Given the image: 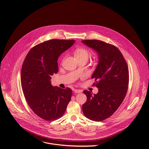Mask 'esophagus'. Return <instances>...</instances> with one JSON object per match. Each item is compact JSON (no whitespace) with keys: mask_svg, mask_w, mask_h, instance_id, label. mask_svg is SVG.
<instances>
[{"mask_svg":"<svg viewBox=\"0 0 149 149\" xmlns=\"http://www.w3.org/2000/svg\"><path fill=\"white\" fill-rule=\"evenodd\" d=\"M74 92L76 93H81L82 92V91L80 90V89H74Z\"/></svg>","mask_w":149,"mask_h":149,"instance_id":"esophagus-1","label":"esophagus"}]
</instances>
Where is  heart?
<instances>
[{"label": "heart", "instance_id": "b5f03b06", "mask_svg": "<svg viewBox=\"0 0 149 149\" xmlns=\"http://www.w3.org/2000/svg\"><path fill=\"white\" fill-rule=\"evenodd\" d=\"M74 56L78 59L86 58L88 60V57L90 56L89 52L84 47H77L74 50Z\"/></svg>", "mask_w": 149, "mask_h": 149}]
</instances>
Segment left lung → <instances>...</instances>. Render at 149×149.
Here are the masks:
<instances>
[{"label": "left lung", "mask_w": 149, "mask_h": 149, "mask_svg": "<svg viewBox=\"0 0 149 149\" xmlns=\"http://www.w3.org/2000/svg\"><path fill=\"white\" fill-rule=\"evenodd\" d=\"M95 50L99 62L92 79L99 88L97 94L85 90L87 100L83 105L85 116L93 121H102L111 116L123 102L127 91L128 68L120 50L114 45L99 40H83Z\"/></svg>", "instance_id": "left-lung-1"}]
</instances>
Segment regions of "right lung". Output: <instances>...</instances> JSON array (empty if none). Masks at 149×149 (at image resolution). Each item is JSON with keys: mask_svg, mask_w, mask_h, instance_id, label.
Returning a JSON list of instances; mask_svg holds the SVG:
<instances>
[{"mask_svg": "<svg viewBox=\"0 0 149 149\" xmlns=\"http://www.w3.org/2000/svg\"><path fill=\"white\" fill-rule=\"evenodd\" d=\"M75 41L51 40L37 45L27 53L22 65L21 85L33 111L43 119L60 118L69 103L72 91L51 84V76L58 71L57 60Z\"/></svg>", "mask_w": 149, "mask_h": 149, "instance_id": "1", "label": "right lung"}]
</instances>
